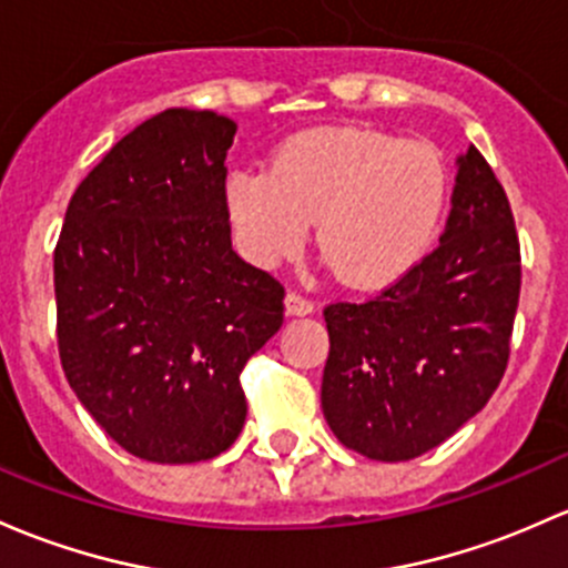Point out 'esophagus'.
I'll return each instance as SVG.
<instances>
[{
	"label": "esophagus",
	"mask_w": 568,
	"mask_h": 568,
	"mask_svg": "<svg viewBox=\"0 0 568 568\" xmlns=\"http://www.w3.org/2000/svg\"><path fill=\"white\" fill-rule=\"evenodd\" d=\"M315 310V304L310 300H304L302 294H296V291H288L285 294V313L288 315H310Z\"/></svg>",
	"instance_id": "obj_1"
}]
</instances>
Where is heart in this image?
<instances>
[{"mask_svg":"<svg viewBox=\"0 0 568 568\" xmlns=\"http://www.w3.org/2000/svg\"><path fill=\"white\" fill-rule=\"evenodd\" d=\"M449 174L435 146L364 128L291 135L266 169H236L225 214L236 250L258 268L294 258L315 223L326 264L354 288H386L438 236Z\"/></svg>","mask_w":568,"mask_h":568,"instance_id":"1","label":"heart"}]
</instances>
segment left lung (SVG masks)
I'll return each mask as SVG.
<instances>
[{
	"instance_id": "obj_1",
	"label": "left lung",
	"mask_w": 568,
	"mask_h": 568,
	"mask_svg": "<svg viewBox=\"0 0 568 568\" xmlns=\"http://www.w3.org/2000/svg\"><path fill=\"white\" fill-rule=\"evenodd\" d=\"M517 302L520 242L509 199L468 146L438 247L375 300L324 310L321 408L339 444L381 463L444 444L498 389Z\"/></svg>"
}]
</instances>
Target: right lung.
Instances as JSON below:
<instances>
[{
	"instance_id": "1",
	"label": "right lung",
	"mask_w": 568,
	"mask_h": 568,
	"mask_svg": "<svg viewBox=\"0 0 568 568\" xmlns=\"http://www.w3.org/2000/svg\"><path fill=\"white\" fill-rule=\"evenodd\" d=\"M236 124L169 109L100 160L53 253L70 389L130 455L217 457L247 416L244 362L283 326V285L231 247L225 154Z\"/></svg>"
}]
</instances>
